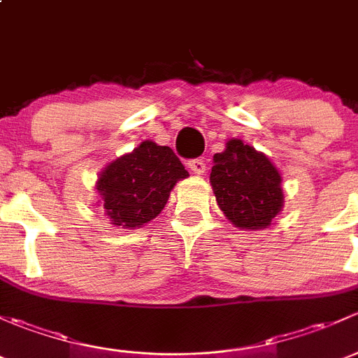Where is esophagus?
I'll use <instances>...</instances> for the list:
<instances>
[{
  "label": "esophagus",
  "mask_w": 358,
  "mask_h": 358,
  "mask_svg": "<svg viewBox=\"0 0 358 358\" xmlns=\"http://www.w3.org/2000/svg\"><path fill=\"white\" fill-rule=\"evenodd\" d=\"M187 167H189V171L193 172V174L200 176V174H203V172H205L206 164H205L203 158H194V160H189Z\"/></svg>",
  "instance_id": "esophagus-1"
}]
</instances>
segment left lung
<instances>
[{"label":"left lung","mask_w":358,"mask_h":358,"mask_svg":"<svg viewBox=\"0 0 358 358\" xmlns=\"http://www.w3.org/2000/svg\"><path fill=\"white\" fill-rule=\"evenodd\" d=\"M279 169L265 153L233 138L213 155L210 174L213 194L226 219L238 229L260 231L285 205Z\"/></svg>","instance_id":"8db88e82"}]
</instances>
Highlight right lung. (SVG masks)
<instances>
[{"label":"right lung","mask_w":358,"mask_h":358,"mask_svg":"<svg viewBox=\"0 0 358 358\" xmlns=\"http://www.w3.org/2000/svg\"><path fill=\"white\" fill-rule=\"evenodd\" d=\"M186 178L189 174L169 146L146 139L103 167L94 186L101 196L96 205L112 226L143 227L164 210L178 180Z\"/></svg>","instance_id":"add662e5"}]
</instances>
